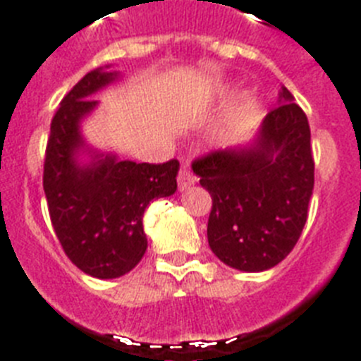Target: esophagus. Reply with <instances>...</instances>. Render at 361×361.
Returning a JSON list of instances; mask_svg holds the SVG:
<instances>
[{"mask_svg": "<svg viewBox=\"0 0 361 361\" xmlns=\"http://www.w3.org/2000/svg\"><path fill=\"white\" fill-rule=\"evenodd\" d=\"M195 183H196V176L192 174L189 165H181L180 174H178V187H180V190L189 189V187L195 185Z\"/></svg>", "mask_w": 361, "mask_h": 361, "instance_id": "34e87169", "label": "esophagus"}]
</instances>
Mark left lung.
<instances>
[{
    "label": "left lung",
    "mask_w": 361,
    "mask_h": 361,
    "mask_svg": "<svg viewBox=\"0 0 361 361\" xmlns=\"http://www.w3.org/2000/svg\"><path fill=\"white\" fill-rule=\"evenodd\" d=\"M192 171L213 198L207 240L224 264L264 271L298 244L314 190V159L307 115L286 87L247 143L209 154Z\"/></svg>",
    "instance_id": "8db88e82"
}]
</instances>
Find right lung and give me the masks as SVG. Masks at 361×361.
Listing matches in <instances>:
<instances>
[{
  "instance_id": "right-lung-1",
  "label": "right lung",
  "mask_w": 361,
  "mask_h": 361,
  "mask_svg": "<svg viewBox=\"0 0 361 361\" xmlns=\"http://www.w3.org/2000/svg\"><path fill=\"white\" fill-rule=\"evenodd\" d=\"M115 80L119 71L97 68L63 97L44 163L54 233L73 264L97 279L121 277L139 264L148 246L145 209L152 200L174 195L180 171L176 159L135 163L87 145L82 123L99 106L93 95Z\"/></svg>"
}]
</instances>
